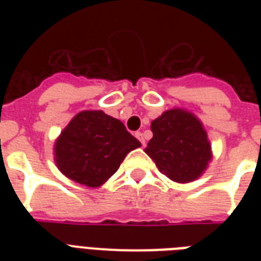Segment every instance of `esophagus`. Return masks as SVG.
I'll return each instance as SVG.
<instances>
[{"label":"esophagus","instance_id":"obj_1","mask_svg":"<svg viewBox=\"0 0 261 261\" xmlns=\"http://www.w3.org/2000/svg\"><path fill=\"white\" fill-rule=\"evenodd\" d=\"M135 137H137V138L139 139V141H141V143H142V145H145V138H143V134L142 133H141V131H137V133H135Z\"/></svg>","mask_w":261,"mask_h":261}]
</instances>
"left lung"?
I'll list each match as a JSON object with an SVG mask.
<instances>
[{"label":"left lung","instance_id":"8db88e82","mask_svg":"<svg viewBox=\"0 0 261 261\" xmlns=\"http://www.w3.org/2000/svg\"><path fill=\"white\" fill-rule=\"evenodd\" d=\"M153 138L145 149L161 173L173 181L198 178L211 159L210 142L202 123L182 110L165 111L151 122Z\"/></svg>","mask_w":261,"mask_h":261}]
</instances>
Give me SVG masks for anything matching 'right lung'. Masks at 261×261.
<instances>
[{"label": "right lung", "mask_w": 261, "mask_h": 261, "mask_svg": "<svg viewBox=\"0 0 261 261\" xmlns=\"http://www.w3.org/2000/svg\"><path fill=\"white\" fill-rule=\"evenodd\" d=\"M141 142L120 120L102 111H83L71 119L55 142L59 171L88 187H98L118 171Z\"/></svg>", "instance_id": "1"}]
</instances>
